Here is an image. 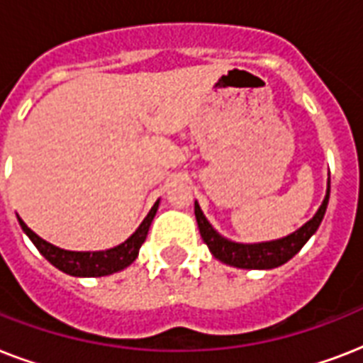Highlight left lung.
I'll return each mask as SVG.
<instances>
[{
    "label": "left lung",
    "mask_w": 363,
    "mask_h": 363,
    "mask_svg": "<svg viewBox=\"0 0 363 363\" xmlns=\"http://www.w3.org/2000/svg\"><path fill=\"white\" fill-rule=\"evenodd\" d=\"M328 199H330V181H328V192L324 201H322L320 209L316 211V215L305 226H301L298 232H294L288 238L269 242H256V245L233 242L218 235L209 222H207L198 203H196L194 213H196V220H198L201 239L209 247L215 258H218L224 264L233 265V267H242V269H273V267L286 264L288 259L296 256L305 242L309 241L311 235L318 230L322 218H324V213H326Z\"/></svg>",
    "instance_id": "obj_1"
}]
</instances>
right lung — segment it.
<instances>
[{
    "label": "right lung",
    "instance_id": "add662e5",
    "mask_svg": "<svg viewBox=\"0 0 363 363\" xmlns=\"http://www.w3.org/2000/svg\"><path fill=\"white\" fill-rule=\"evenodd\" d=\"M158 203L156 201L154 207L150 209V213L147 215V218L143 220V224L137 228V232L131 235L128 241H124L122 245L115 248H109V250H99V252H71V250H64V248H58L47 242L45 239H41L37 233H33L30 228L26 226L22 218H18L20 226L26 232V235L31 239V242L35 245L37 250L45 256V258L58 267L60 271H64L67 275L73 277H104L111 275V273H116V271L124 269L128 265L137 258L139 254V248L147 239L148 228H150V222H152L156 211H158Z\"/></svg>",
    "mask_w": 363,
    "mask_h": 363
}]
</instances>
